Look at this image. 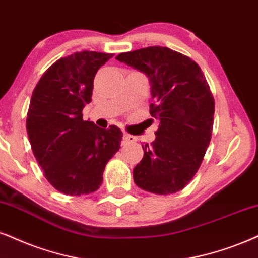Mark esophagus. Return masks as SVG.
<instances>
[{
    "mask_svg": "<svg viewBox=\"0 0 258 258\" xmlns=\"http://www.w3.org/2000/svg\"><path fill=\"white\" fill-rule=\"evenodd\" d=\"M137 138L135 136L128 135V133H123L122 135V143L123 144H130V143H135Z\"/></svg>",
    "mask_w": 258,
    "mask_h": 258,
    "instance_id": "34e87169",
    "label": "esophagus"
}]
</instances>
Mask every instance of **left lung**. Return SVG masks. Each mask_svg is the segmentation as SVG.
I'll return each mask as SVG.
<instances>
[{
    "label": "left lung",
    "instance_id": "1",
    "mask_svg": "<svg viewBox=\"0 0 258 258\" xmlns=\"http://www.w3.org/2000/svg\"><path fill=\"white\" fill-rule=\"evenodd\" d=\"M116 59L149 77L150 114L159 121L152 144L142 145L135 183L153 194L180 191L197 174L211 142L214 99L206 78L194 60L168 47L125 52Z\"/></svg>",
    "mask_w": 258,
    "mask_h": 258
}]
</instances>
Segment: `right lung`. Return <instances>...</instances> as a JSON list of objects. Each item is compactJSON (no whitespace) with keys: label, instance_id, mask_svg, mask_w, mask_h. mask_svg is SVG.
Instances as JSON below:
<instances>
[{"label":"right lung","instance_id":"obj_1","mask_svg":"<svg viewBox=\"0 0 258 258\" xmlns=\"http://www.w3.org/2000/svg\"><path fill=\"white\" fill-rule=\"evenodd\" d=\"M112 57L83 51L60 58L32 94L26 120L29 143L46 180L60 193L80 197L97 190L106 164L120 149V128H100L82 114L97 70Z\"/></svg>","mask_w":258,"mask_h":258}]
</instances>
